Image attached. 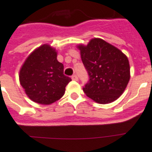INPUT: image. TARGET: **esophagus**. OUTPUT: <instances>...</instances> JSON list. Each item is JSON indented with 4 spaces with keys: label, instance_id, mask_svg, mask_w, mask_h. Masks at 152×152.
Returning <instances> with one entry per match:
<instances>
[{
    "label": "esophagus",
    "instance_id": "34e87169",
    "mask_svg": "<svg viewBox=\"0 0 152 152\" xmlns=\"http://www.w3.org/2000/svg\"><path fill=\"white\" fill-rule=\"evenodd\" d=\"M72 80H75V81H77V80H78V76H76V74H74V75L72 76Z\"/></svg>",
    "mask_w": 152,
    "mask_h": 152
}]
</instances>
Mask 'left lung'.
<instances>
[{"instance_id":"obj_1","label":"left lung","mask_w":152,"mask_h":152,"mask_svg":"<svg viewBox=\"0 0 152 152\" xmlns=\"http://www.w3.org/2000/svg\"><path fill=\"white\" fill-rule=\"evenodd\" d=\"M81 58L89 80L83 90L96 103L114 101L125 90L130 80L127 56L118 48L100 39H94L86 45H79Z\"/></svg>"}]
</instances>
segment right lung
<instances>
[{
  "mask_svg": "<svg viewBox=\"0 0 152 152\" xmlns=\"http://www.w3.org/2000/svg\"><path fill=\"white\" fill-rule=\"evenodd\" d=\"M56 57L54 48L43 45L28 57L20 70L21 85L31 100L38 104L48 105L59 100L72 80L63 74L64 66Z\"/></svg>",
  "mask_w": 152,
  "mask_h": 152,
  "instance_id": "right-lung-1",
  "label": "right lung"
}]
</instances>
